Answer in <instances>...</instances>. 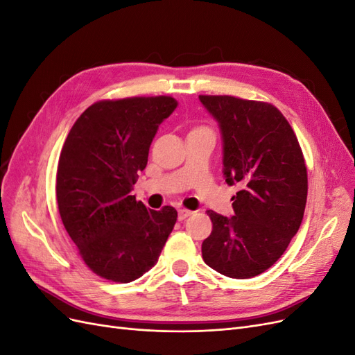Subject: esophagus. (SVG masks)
Instances as JSON below:
<instances>
[{"instance_id": "obj_1", "label": "esophagus", "mask_w": 355, "mask_h": 355, "mask_svg": "<svg viewBox=\"0 0 355 355\" xmlns=\"http://www.w3.org/2000/svg\"><path fill=\"white\" fill-rule=\"evenodd\" d=\"M191 214H192V211H191V210H188V209H179V211H178L179 220H184V219H187L188 216H191Z\"/></svg>"}]
</instances>
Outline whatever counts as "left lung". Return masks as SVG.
<instances>
[{
    "label": "left lung",
    "instance_id": "obj_1",
    "mask_svg": "<svg viewBox=\"0 0 355 355\" xmlns=\"http://www.w3.org/2000/svg\"><path fill=\"white\" fill-rule=\"evenodd\" d=\"M218 121L223 142V176L240 185L234 216L209 210L213 231L202 259L231 278H252L272 266L304 219L308 175L302 149L274 105L234 96H200Z\"/></svg>",
    "mask_w": 355,
    "mask_h": 355
}]
</instances>
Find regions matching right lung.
I'll return each instance as SVG.
<instances>
[{
	"label": "right lung",
	"instance_id": "obj_1",
	"mask_svg": "<svg viewBox=\"0 0 355 355\" xmlns=\"http://www.w3.org/2000/svg\"><path fill=\"white\" fill-rule=\"evenodd\" d=\"M170 96L101 101L85 110L63 144L56 198L71 240L90 270L130 283L157 263L178 211L148 209L132 196L158 125L176 110Z\"/></svg>",
	"mask_w": 355,
	"mask_h": 355
}]
</instances>
